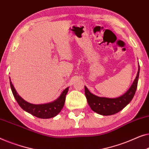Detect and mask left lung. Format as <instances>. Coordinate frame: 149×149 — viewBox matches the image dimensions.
<instances>
[{
    "mask_svg": "<svg viewBox=\"0 0 149 149\" xmlns=\"http://www.w3.org/2000/svg\"><path fill=\"white\" fill-rule=\"evenodd\" d=\"M140 66H138L137 75L132 85L124 95L116 98H109L105 97H99L92 94L88 89L85 86V95L88 103L92 110L102 115V116H111L114 115L122 110L126 107L135 95L136 91L138 77H139Z\"/></svg>",
    "mask_w": 149,
    "mask_h": 149,
    "instance_id": "left-lung-1",
    "label": "left lung"
}]
</instances>
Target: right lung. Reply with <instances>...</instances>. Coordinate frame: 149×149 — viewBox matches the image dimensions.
<instances>
[{
    "label": "right lung",
    "instance_id": "1",
    "mask_svg": "<svg viewBox=\"0 0 149 149\" xmlns=\"http://www.w3.org/2000/svg\"><path fill=\"white\" fill-rule=\"evenodd\" d=\"M10 85H11L13 95L19 105L26 112L41 119L51 118V117H54L59 113L64 106L65 101V96L69 90L68 88L65 89L59 97L53 102L47 104H33L26 102V100H24L22 97L19 96L15 89L13 85L12 84L11 79H10Z\"/></svg>",
    "mask_w": 149,
    "mask_h": 149
}]
</instances>
